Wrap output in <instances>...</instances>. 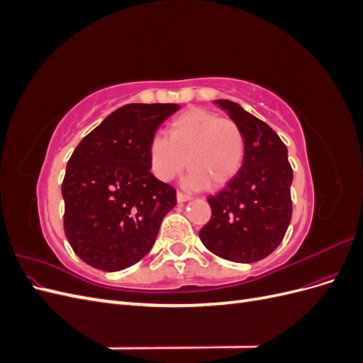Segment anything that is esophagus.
<instances>
[{"mask_svg":"<svg viewBox=\"0 0 363 363\" xmlns=\"http://www.w3.org/2000/svg\"><path fill=\"white\" fill-rule=\"evenodd\" d=\"M191 199H192V196L188 195V194L177 192V201H179V203H184V201H188V200H191Z\"/></svg>","mask_w":363,"mask_h":363,"instance_id":"obj_1","label":"esophagus"}]
</instances>
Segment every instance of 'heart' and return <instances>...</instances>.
<instances>
[{
    "instance_id": "obj_1",
    "label": "heart",
    "mask_w": 363,
    "mask_h": 363,
    "mask_svg": "<svg viewBox=\"0 0 363 363\" xmlns=\"http://www.w3.org/2000/svg\"><path fill=\"white\" fill-rule=\"evenodd\" d=\"M245 157V136L233 119L201 107L179 113L168 125V138L150 140L152 174L169 182L188 163L184 184L192 189L221 188L239 172Z\"/></svg>"
}]
</instances>
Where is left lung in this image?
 Returning <instances> with one entry per match:
<instances>
[{"label":"left lung","mask_w":363,"mask_h":363,"mask_svg":"<svg viewBox=\"0 0 363 363\" xmlns=\"http://www.w3.org/2000/svg\"><path fill=\"white\" fill-rule=\"evenodd\" d=\"M245 136L239 172L207 199L212 218L201 230L207 250L225 260L265 259L284 238L292 218V168L288 148L268 124L228 100H215Z\"/></svg>","instance_id":"left-lung-1"}]
</instances>
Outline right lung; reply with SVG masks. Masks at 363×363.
I'll return each mask as SVG.
<instances>
[{"instance_id": "obj_1", "label": "right lung", "mask_w": 363, "mask_h": 363, "mask_svg": "<svg viewBox=\"0 0 363 363\" xmlns=\"http://www.w3.org/2000/svg\"><path fill=\"white\" fill-rule=\"evenodd\" d=\"M179 104H125L84 136L62 183L63 228L87 265L121 271L151 250L175 189L150 172L148 147Z\"/></svg>"}]
</instances>
